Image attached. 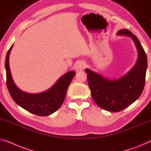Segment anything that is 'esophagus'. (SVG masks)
Here are the masks:
<instances>
[{
	"mask_svg": "<svg viewBox=\"0 0 151 151\" xmlns=\"http://www.w3.org/2000/svg\"><path fill=\"white\" fill-rule=\"evenodd\" d=\"M86 66V63L83 61H80L77 63L75 66V69L76 71H81L83 70Z\"/></svg>",
	"mask_w": 151,
	"mask_h": 151,
	"instance_id": "obj_1",
	"label": "esophagus"
}]
</instances>
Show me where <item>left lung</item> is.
I'll return each mask as SVG.
<instances>
[{"label":"left lung","instance_id":"obj_1","mask_svg":"<svg viewBox=\"0 0 151 151\" xmlns=\"http://www.w3.org/2000/svg\"><path fill=\"white\" fill-rule=\"evenodd\" d=\"M118 35L132 37L138 52L137 62L127 75L114 81L103 77L86 69L91 93L98 106L109 111L118 112L139 98L144 89L147 68V54L139 40L128 29L118 31Z\"/></svg>","mask_w":151,"mask_h":151}]
</instances>
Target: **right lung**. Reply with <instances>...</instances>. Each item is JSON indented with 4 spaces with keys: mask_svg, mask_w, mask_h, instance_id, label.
Returning a JSON list of instances; mask_svg holds the SVG:
<instances>
[{
    "mask_svg": "<svg viewBox=\"0 0 151 151\" xmlns=\"http://www.w3.org/2000/svg\"><path fill=\"white\" fill-rule=\"evenodd\" d=\"M12 47L13 45L7 52L5 59L6 86L11 97L22 108L37 116H46L53 114L63 104L67 88L75 75V72H68L45 92L37 94L23 92L15 85L11 76L9 58Z\"/></svg>",
    "mask_w": 151,
    "mask_h": 151,
    "instance_id": "obj_1",
    "label": "right lung"
}]
</instances>
